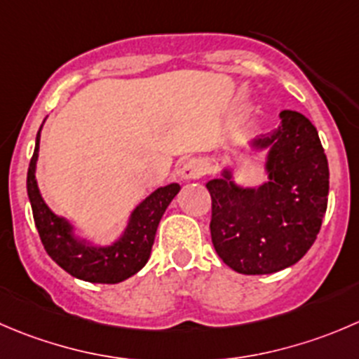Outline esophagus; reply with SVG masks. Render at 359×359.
<instances>
[{
	"instance_id": "1",
	"label": "esophagus",
	"mask_w": 359,
	"mask_h": 359,
	"mask_svg": "<svg viewBox=\"0 0 359 359\" xmlns=\"http://www.w3.org/2000/svg\"><path fill=\"white\" fill-rule=\"evenodd\" d=\"M207 172V163L201 158H191L180 168V179L182 180H196Z\"/></svg>"
}]
</instances>
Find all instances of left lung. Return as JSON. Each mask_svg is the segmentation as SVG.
Returning <instances> with one entry per match:
<instances>
[{
    "label": "left lung",
    "instance_id": "1",
    "mask_svg": "<svg viewBox=\"0 0 359 359\" xmlns=\"http://www.w3.org/2000/svg\"><path fill=\"white\" fill-rule=\"evenodd\" d=\"M279 117L277 130L247 142L250 151L264 154V182L242 186L231 165L207 182L214 249L243 276L276 273L298 263L328 207V159L318 130L297 110H283Z\"/></svg>",
    "mask_w": 359,
    "mask_h": 359
}]
</instances>
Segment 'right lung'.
I'll use <instances>...</instances> for the list:
<instances>
[{
	"label": "right lung",
	"instance_id": "obj_1",
	"mask_svg": "<svg viewBox=\"0 0 359 359\" xmlns=\"http://www.w3.org/2000/svg\"><path fill=\"white\" fill-rule=\"evenodd\" d=\"M41 128L43 124L36 133L33 158L27 168V196L45 250L69 276L86 283L117 284L130 279L151 257L159 221L180 186L172 182L154 189L131 210L126 226L116 240L105 245L93 242L80 235L69 219L55 214L41 196L36 182Z\"/></svg>",
	"mask_w": 359,
	"mask_h": 359
}]
</instances>
